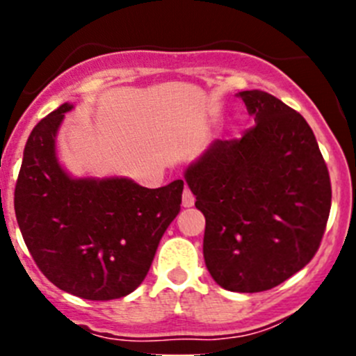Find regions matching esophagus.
<instances>
[{"label":"esophagus","mask_w":356,"mask_h":356,"mask_svg":"<svg viewBox=\"0 0 356 356\" xmlns=\"http://www.w3.org/2000/svg\"><path fill=\"white\" fill-rule=\"evenodd\" d=\"M195 201H196L195 195H193L191 189H189L188 186H186L184 191H182V204H184L186 208H189V207H193V204H195Z\"/></svg>","instance_id":"obj_1"}]
</instances>
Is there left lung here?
<instances>
[{"label":"left lung","instance_id":"8db88e82","mask_svg":"<svg viewBox=\"0 0 356 356\" xmlns=\"http://www.w3.org/2000/svg\"><path fill=\"white\" fill-rule=\"evenodd\" d=\"M254 125L215 139L184 172L203 211V257L218 286L260 293L314 258L331 211V179L314 131L264 91H241Z\"/></svg>","mask_w":356,"mask_h":356}]
</instances>
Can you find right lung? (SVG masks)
<instances>
[{
  "mask_svg": "<svg viewBox=\"0 0 356 356\" xmlns=\"http://www.w3.org/2000/svg\"><path fill=\"white\" fill-rule=\"evenodd\" d=\"M72 103L46 115L27 139L15 215L39 270L84 300L127 296L148 274L158 243L181 210V179L148 189L127 177H72L56 134Z\"/></svg>",
  "mask_w": 356,
  "mask_h": 356,
  "instance_id": "add662e5",
  "label": "right lung"
}]
</instances>
